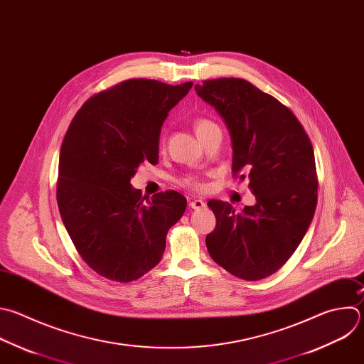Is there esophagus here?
<instances>
[{
  "mask_svg": "<svg viewBox=\"0 0 364 364\" xmlns=\"http://www.w3.org/2000/svg\"><path fill=\"white\" fill-rule=\"evenodd\" d=\"M190 207L193 210H201L205 207V203L203 200H193V201H190Z\"/></svg>",
  "mask_w": 364,
  "mask_h": 364,
  "instance_id": "1",
  "label": "esophagus"
}]
</instances>
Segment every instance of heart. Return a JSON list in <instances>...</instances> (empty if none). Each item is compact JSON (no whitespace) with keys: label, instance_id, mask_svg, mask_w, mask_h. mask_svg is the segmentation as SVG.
Listing matches in <instances>:
<instances>
[{"label":"heart","instance_id":"obj_1","mask_svg":"<svg viewBox=\"0 0 364 364\" xmlns=\"http://www.w3.org/2000/svg\"><path fill=\"white\" fill-rule=\"evenodd\" d=\"M194 129H196V133H197L198 139L201 140L207 133H210V132H213V130H215V129H218V127H217V124L213 123V121H210V119H207V118H200V119L196 121ZM181 183H183L184 186H187V187H191V188H197V190H198V188H203L201 181H200L196 176H188V177H186Z\"/></svg>","mask_w":364,"mask_h":364}]
</instances>
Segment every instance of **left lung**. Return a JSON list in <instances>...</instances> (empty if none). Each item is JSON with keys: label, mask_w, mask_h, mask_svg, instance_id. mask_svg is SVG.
<instances>
[{"label": "left lung", "mask_w": 364, "mask_h": 364, "mask_svg": "<svg viewBox=\"0 0 364 364\" xmlns=\"http://www.w3.org/2000/svg\"><path fill=\"white\" fill-rule=\"evenodd\" d=\"M197 95L228 129L232 173L249 177L255 205L237 213L210 200L217 224L205 237L211 259L232 276L256 282L276 273L296 252L317 204L314 151L296 115L241 78L207 80Z\"/></svg>", "instance_id": "obj_1"}]
</instances>
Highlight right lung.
I'll return each instance as SVG.
<instances>
[{"label": "right lung", "instance_id": "obj_1", "mask_svg": "<svg viewBox=\"0 0 364 364\" xmlns=\"http://www.w3.org/2000/svg\"><path fill=\"white\" fill-rule=\"evenodd\" d=\"M191 87L127 80L87 100L68 127L58 166L60 214L82 260L108 280L129 283L156 267L170 227L186 211L180 193L141 197L130 180L141 164L159 163L161 127Z\"/></svg>", "mask_w": 364, "mask_h": 364}]
</instances>
